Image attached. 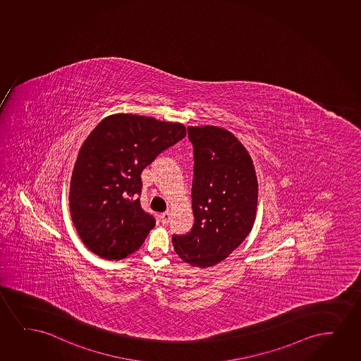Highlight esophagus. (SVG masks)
Segmentation results:
<instances>
[{
  "mask_svg": "<svg viewBox=\"0 0 361 361\" xmlns=\"http://www.w3.org/2000/svg\"><path fill=\"white\" fill-rule=\"evenodd\" d=\"M160 219L162 224H169V219H171V212H169V211H166V212H164V214H161Z\"/></svg>",
  "mask_w": 361,
  "mask_h": 361,
  "instance_id": "esophagus-1",
  "label": "esophagus"
}]
</instances>
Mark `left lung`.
Instances as JSON below:
<instances>
[{
    "label": "left lung",
    "instance_id": "left-lung-1",
    "mask_svg": "<svg viewBox=\"0 0 361 361\" xmlns=\"http://www.w3.org/2000/svg\"><path fill=\"white\" fill-rule=\"evenodd\" d=\"M194 151V224L172 237L183 261L210 267L224 260L249 235L257 209V178L250 155L226 129L188 127Z\"/></svg>",
    "mask_w": 361,
    "mask_h": 361
}]
</instances>
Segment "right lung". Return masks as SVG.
<instances>
[{"label":"right lung","instance_id":"obj_1","mask_svg":"<svg viewBox=\"0 0 361 361\" xmlns=\"http://www.w3.org/2000/svg\"><path fill=\"white\" fill-rule=\"evenodd\" d=\"M184 137L183 124L118 114L102 119L82 142L69 209L82 242L96 255L121 260L142 247L156 219L140 205V174Z\"/></svg>","mask_w":361,"mask_h":361}]
</instances>
